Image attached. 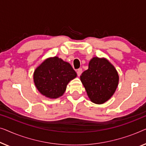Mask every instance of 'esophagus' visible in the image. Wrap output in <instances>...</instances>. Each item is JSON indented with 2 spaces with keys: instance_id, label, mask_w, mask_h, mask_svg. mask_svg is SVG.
Masks as SVG:
<instances>
[{
  "instance_id": "1",
  "label": "esophagus",
  "mask_w": 146,
  "mask_h": 146,
  "mask_svg": "<svg viewBox=\"0 0 146 146\" xmlns=\"http://www.w3.org/2000/svg\"><path fill=\"white\" fill-rule=\"evenodd\" d=\"M82 72H83V70H82V69H81V68H80V69H78L77 70V75L79 76H79L81 75Z\"/></svg>"
}]
</instances>
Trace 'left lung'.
<instances>
[{
	"mask_svg": "<svg viewBox=\"0 0 146 146\" xmlns=\"http://www.w3.org/2000/svg\"><path fill=\"white\" fill-rule=\"evenodd\" d=\"M80 78L90 100L98 104L111 98L119 81L118 72L113 65L105 58L97 57L91 59L89 69Z\"/></svg>",
	"mask_w": 146,
	"mask_h": 146,
	"instance_id": "left-lung-1",
	"label": "left lung"
}]
</instances>
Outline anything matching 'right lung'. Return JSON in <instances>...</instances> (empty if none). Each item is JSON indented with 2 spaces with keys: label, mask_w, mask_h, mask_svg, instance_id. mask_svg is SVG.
Wrapping results in <instances>:
<instances>
[{
  "label": "right lung",
  "mask_w": 146,
  "mask_h": 146,
  "mask_svg": "<svg viewBox=\"0 0 146 146\" xmlns=\"http://www.w3.org/2000/svg\"><path fill=\"white\" fill-rule=\"evenodd\" d=\"M77 77L71 65L58 57L48 58L34 73L35 85L40 93L50 98L62 96L69 82Z\"/></svg>",
  "instance_id": "add662e5"
}]
</instances>
